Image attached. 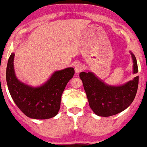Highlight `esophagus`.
I'll return each instance as SVG.
<instances>
[{"instance_id":"obj_1","label":"esophagus","mask_w":147,"mask_h":147,"mask_svg":"<svg viewBox=\"0 0 147 147\" xmlns=\"http://www.w3.org/2000/svg\"><path fill=\"white\" fill-rule=\"evenodd\" d=\"M84 70V67L81 64L78 63V64H76L75 66V71L76 74H79L81 73V71H83Z\"/></svg>"}]
</instances>
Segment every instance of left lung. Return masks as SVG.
Masks as SVG:
<instances>
[{
    "label": "left lung",
    "mask_w": 147,
    "mask_h": 147,
    "mask_svg": "<svg viewBox=\"0 0 147 147\" xmlns=\"http://www.w3.org/2000/svg\"><path fill=\"white\" fill-rule=\"evenodd\" d=\"M134 62V73L138 72L137 59L131 54ZM87 96L89 105L97 115L109 117L125 110L133 102L139 84V76L121 86H110L92 74H79Z\"/></svg>",
    "instance_id": "obj_1"
}]
</instances>
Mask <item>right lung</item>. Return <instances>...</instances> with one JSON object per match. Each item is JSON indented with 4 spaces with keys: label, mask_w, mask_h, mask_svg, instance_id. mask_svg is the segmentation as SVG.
I'll return each mask as SVG.
<instances>
[{
    "label": "right lung",
    "mask_w": 147,
    "mask_h": 147,
    "mask_svg": "<svg viewBox=\"0 0 147 147\" xmlns=\"http://www.w3.org/2000/svg\"><path fill=\"white\" fill-rule=\"evenodd\" d=\"M15 54L7 61L6 81L9 92L18 108L33 119H49L57 115L60 109L61 98L67 83L74 77V69L67 68L56 71L43 86L32 88L19 81L13 68Z\"/></svg>",
    "instance_id": "obj_1"
}]
</instances>
